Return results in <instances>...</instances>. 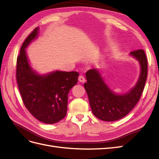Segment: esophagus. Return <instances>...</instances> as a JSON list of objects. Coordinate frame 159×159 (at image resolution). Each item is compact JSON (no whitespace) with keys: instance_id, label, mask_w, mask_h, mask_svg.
<instances>
[{"instance_id":"1","label":"esophagus","mask_w":159,"mask_h":159,"mask_svg":"<svg viewBox=\"0 0 159 159\" xmlns=\"http://www.w3.org/2000/svg\"><path fill=\"white\" fill-rule=\"evenodd\" d=\"M79 80L80 82H81V83H84V82H85V78L84 76H83V75H80L79 76Z\"/></svg>"}]
</instances>
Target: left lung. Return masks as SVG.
I'll return each instance as SVG.
<instances>
[{"mask_svg":"<svg viewBox=\"0 0 159 159\" xmlns=\"http://www.w3.org/2000/svg\"><path fill=\"white\" fill-rule=\"evenodd\" d=\"M140 65V73L135 85L125 93L117 94L108 86L98 69L86 73L84 84L93 114L98 119L114 121L129 113L139 100L147 76V60L145 52L138 49L129 53Z\"/></svg>","mask_w":159,"mask_h":159,"instance_id":"obj_1","label":"left lung"}]
</instances>
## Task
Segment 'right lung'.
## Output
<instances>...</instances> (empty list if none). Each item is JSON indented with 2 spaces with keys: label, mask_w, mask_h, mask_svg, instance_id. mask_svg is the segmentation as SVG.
I'll return each mask as SVG.
<instances>
[{
  "label": "right lung",
  "mask_w": 159,
  "mask_h": 159,
  "mask_svg": "<svg viewBox=\"0 0 159 159\" xmlns=\"http://www.w3.org/2000/svg\"><path fill=\"white\" fill-rule=\"evenodd\" d=\"M39 27L25 39L17 58L16 80L25 106L31 114L45 124H55L63 119L67 110L68 94L77 83L76 71L54 70L41 75L30 63L25 49L36 39Z\"/></svg>",
  "instance_id": "obj_1"
}]
</instances>
